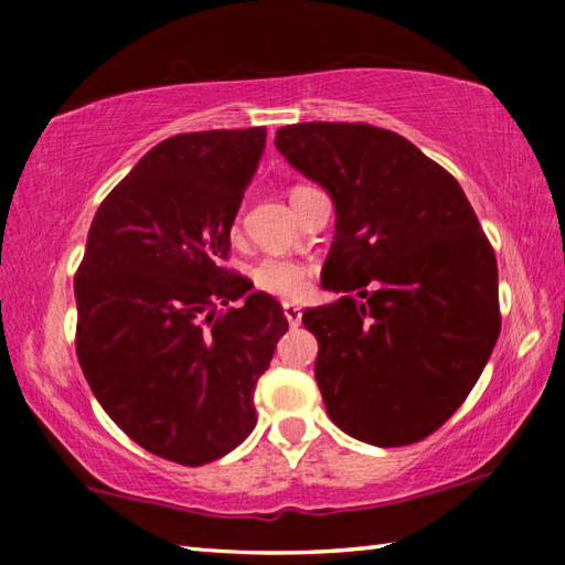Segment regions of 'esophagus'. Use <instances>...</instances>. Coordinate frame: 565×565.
I'll return each mask as SVG.
<instances>
[{
	"label": "esophagus",
	"mask_w": 565,
	"mask_h": 565,
	"mask_svg": "<svg viewBox=\"0 0 565 565\" xmlns=\"http://www.w3.org/2000/svg\"><path fill=\"white\" fill-rule=\"evenodd\" d=\"M281 309H284L286 321H289L291 327H299V323H301V309H299V306H296V303H284Z\"/></svg>",
	"instance_id": "esophagus-1"
}]
</instances>
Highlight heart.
<instances>
[{
    "label": "heart",
    "mask_w": 565,
    "mask_h": 565,
    "mask_svg": "<svg viewBox=\"0 0 565 565\" xmlns=\"http://www.w3.org/2000/svg\"><path fill=\"white\" fill-rule=\"evenodd\" d=\"M252 281L259 291L281 296V299H299L309 286V266L289 256H266L252 269Z\"/></svg>",
    "instance_id": "b5f03b06"
}]
</instances>
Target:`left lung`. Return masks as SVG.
<instances>
[{
  "instance_id": "left-lung-1",
  "label": "left lung",
  "mask_w": 565,
  "mask_h": 565,
  "mask_svg": "<svg viewBox=\"0 0 565 565\" xmlns=\"http://www.w3.org/2000/svg\"><path fill=\"white\" fill-rule=\"evenodd\" d=\"M329 191L337 236L321 284L341 296L303 311L333 424L394 448L438 431L471 394L501 331L499 266L448 171L396 131L303 121L274 139Z\"/></svg>"
}]
</instances>
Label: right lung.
Masks as SVG:
<instances>
[{"mask_svg": "<svg viewBox=\"0 0 565 565\" xmlns=\"http://www.w3.org/2000/svg\"><path fill=\"white\" fill-rule=\"evenodd\" d=\"M266 129L177 134L99 204L74 276L76 359L131 441L204 466L256 426L254 388L289 329L269 294L226 266ZM227 309L222 310L221 306Z\"/></svg>", "mask_w": 565, "mask_h": 565, "instance_id": "obj_1", "label": "right lung"}]
</instances>
